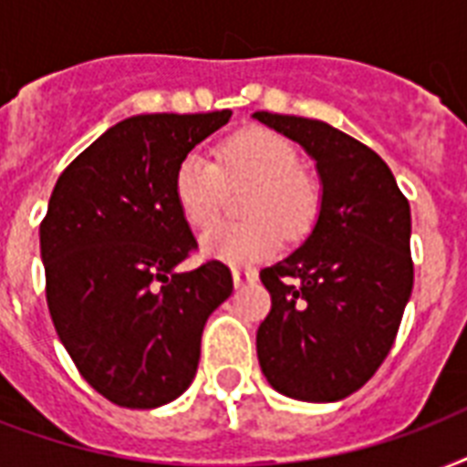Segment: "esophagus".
<instances>
[{
    "label": "esophagus",
    "instance_id": "34e87169",
    "mask_svg": "<svg viewBox=\"0 0 467 467\" xmlns=\"http://www.w3.org/2000/svg\"><path fill=\"white\" fill-rule=\"evenodd\" d=\"M256 278H259V274H256V269H233V281H234V288H244V285H252L256 284Z\"/></svg>",
    "mask_w": 467,
    "mask_h": 467
}]
</instances>
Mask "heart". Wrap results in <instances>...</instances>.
Wrapping results in <instances>:
<instances>
[{"label":"heart","instance_id":"heart-1","mask_svg":"<svg viewBox=\"0 0 467 467\" xmlns=\"http://www.w3.org/2000/svg\"><path fill=\"white\" fill-rule=\"evenodd\" d=\"M249 183L242 198L240 223H218L201 237L205 256L225 264H252L269 256L281 237H306L317 223V182L300 169L298 150L266 128H247L215 148V161L189 152L174 169V198L191 227L218 218L227 189Z\"/></svg>","mask_w":467,"mask_h":467}]
</instances>
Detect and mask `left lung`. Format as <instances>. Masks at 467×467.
Returning <instances> with one entry per match:
<instances>
[{
	"label": "left lung",
	"mask_w": 467,
	"mask_h": 467,
	"mask_svg": "<svg viewBox=\"0 0 467 467\" xmlns=\"http://www.w3.org/2000/svg\"><path fill=\"white\" fill-rule=\"evenodd\" d=\"M315 160L317 223L284 262L262 269L271 312L256 356L274 390L337 402L373 378L412 296V215L380 157L329 123L256 111Z\"/></svg>",
	"instance_id": "obj_1"
}]
</instances>
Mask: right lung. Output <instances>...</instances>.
<instances>
[{"label": "right lung", "instance_id": "obj_1", "mask_svg": "<svg viewBox=\"0 0 467 467\" xmlns=\"http://www.w3.org/2000/svg\"><path fill=\"white\" fill-rule=\"evenodd\" d=\"M233 111L148 113L109 128L55 183L40 259L55 332L113 405L152 410L196 376L201 334L233 293L223 262L179 274L198 247L174 169Z\"/></svg>", "mask_w": 467, "mask_h": 467}]
</instances>
